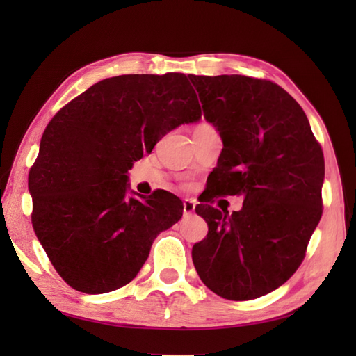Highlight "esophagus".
Instances as JSON below:
<instances>
[{"mask_svg": "<svg viewBox=\"0 0 356 356\" xmlns=\"http://www.w3.org/2000/svg\"><path fill=\"white\" fill-rule=\"evenodd\" d=\"M182 211H184V215L186 217H188V215H191L193 212H195V209H196V203H195V200H191V199H186L184 202H182Z\"/></svg>", "mask_w": 356, "mask_h": 356, "instance_id": "1", "label": "esophagus"}]
</instances>
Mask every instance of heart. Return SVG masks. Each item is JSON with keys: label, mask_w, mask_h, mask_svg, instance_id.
<instances>
[{"label": "heart", "mask_w": 356, "mask_h": 356, "mask_svg": "<svg viewBox=\"0 0 356 356\" xmlns=\"http://www.w3.org/2000/svg\"><path fill=\"white\" fill-rule=\"evenodd\" d=\"M209 127H212V126H209V124L204 123V124H200V126H197L196 129H209Z\"/></svg>", "instance_id": "1"}]
</instances>
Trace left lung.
Listing matches in <instances>:
<instances>
[{"instance_id":"left-lung-1","label":"left lung","mask_w":356,"mask_h":356,"mask_svg":"<svg viewBox=\"0 0 356 356\" xmlns=\"http://www.w3.org/2000/svg\"><path fill=\"white\" fill-rule=\"evenodd\" d=\"M188 77L224 145L207 199L243 196L232 215L196 208L208 234L193 246V263L220 297L258 298L303 261L322 215L324 154L303 108L281 86L234 74Z\"/></svg>"}]
</instances>
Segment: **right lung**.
Instances as JSON below:
<instances>
[{
  "instance_id": "add662e5",
  "label": "right lung",
  "mask_w": 356,
  "mask_h": 356,
  "mask_svg": "<svg viewBox=\"0 0 356 356\" xmlns=\"http://www.w3.org/2000/svg\"><path fill=\"white\" fill-rule=\"evenodd\" d=\"M202 110L186 74H127L93 84L47 124L29 170L32 227L74 289L104 294L141 270L157 234L182 217L168 191H129L127 170Z\"/></svg>"
}]
</instances>
